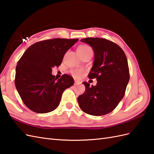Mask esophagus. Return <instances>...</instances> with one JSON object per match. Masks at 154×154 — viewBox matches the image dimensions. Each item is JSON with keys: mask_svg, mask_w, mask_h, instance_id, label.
Instances as JSON below:
<instances>
[{"mask_svg": "<svg viewBox=\"0 0 154 154\" xmlns=\"http://www.w3.org/2000/svg\"><path fill=\"white\" fill-rule=\"evenodd\" d=\"M79 84H80V82L75 79V85H79Z\"/></svg>", "mask_w": 154, "mask_h": 154, "instance_id": "obj_1", "label": "esophagus"}]
</instances>
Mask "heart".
<instances>
[{
  "instance_id": "1",
  "label": "heart",
  "mask_w": 154,
  "mask_h": 154,
  "mask_svg": "<svg viewBox=\"0 0 154 154\" xmlns=\"http://www.w3.org/2000/svg\"><path fill=\"white\" fill-rule=\"evenodd\" d=\"M89 52H92V51L91 48L88 45H80L77 48V52L81 56L86 54ZM83 72H84V70L83 69H77L71 71V73L73 74V75L75 77L79 78L81 77L82 75H83Z\"/></svg>"
}]
</instances>
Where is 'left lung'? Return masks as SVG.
<instances>
[{"label":"left lung","instance_id":"left-lung-1","mask_svg":"<svg viewBox=\"0 0 154 154\" xmlns=\"http://www.w3.org/2000/svg\"><path fill=\"white\" fill-rule=\"evenodd\" d=\"M81 42L93 50L94 60L89 79H96V86L83 82L85 91L77 98L82 111L100 116L110 113L123 99L129 81L125 54L120 46L102 38H85Z\"/></svg>","mask_w":154,"mask_h":154}]
</instances>
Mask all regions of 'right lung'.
Segmentation results:
<instances>
[{"instance_id": "obj_1", "label": "right lung", "mask_w": 154, "mask_h": 154, "mask_svg": "<svg viewBox=\"0 0 154 154\" xmlns=\"http://www.w3.org/2000/svg\"><path fill=\"white\" fill-rule=\"evenodd\" d=\"M78 38H53L29 47L17 62L15 85L24 104L34 112L46 113L58 108L63 91L73 85V78L64 74L60 79L52 74L67 51Z\"/></svg>"}]
</instances>
